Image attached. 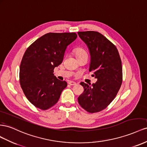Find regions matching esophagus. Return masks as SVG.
I'll return each instance as SVG.
<instances>
[{
    "label": "esophagus",
    "mask_w": 147,
    "mask_h": 147,
    "mask_svg": "<svg viewBox=\"0 0 147 147\" xmlns=\"http://www.w3.org/2000/svg\"><path fill=\"white\" fill-rule=\"evenodd\" d=\"M68 84H69L70 86H75V85H76V83L73 82V81H70V82H69Z\"/></svg>",
    "instance_id": "esophagus-1"
}]
</instances>
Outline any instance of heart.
Returning <instances> with one entry per match:
<instances>
[{
    "label": "heart",
    "instance_id": "obj_1",
    "mask_svg": "<svg viewBox=\"0 0 147 147\" xmlns=\"http://www.w3.org/2000/svg\"><path fill=\"white\" fill-rule=\"evenodd\" d=\"M74 53H75V55H76V57L80 56V55H83V54L87 53L85 50L81 47H77L76 49H74Z\"/></svg>",
    "mask_w": 147,
    "mask_h": 147
}]
</instances>
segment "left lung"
<instances>
[{
    "mask_svg": "<svg viewBox=\"0 0 147 147\" xmlns=\"http://www.w3.org/2000/svg\"><path fill=\"white\" fill-rule=\"evenodd\" d=\"M78 34L89 50V71L97 79L92 86L80 83L84 90L78 97V102L89 113L99 112L110 105L120 89L123 81L121 60L116 46L100 32L90 31Z\"/></svg>",
    "mask_w": 147,
    "mask_h": 147,
    "instance_id": "obj_1",
    "label": "left lung"
}]
</instances>
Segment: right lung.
Segmentation results:
<instances>
[{
	"mask_svg": "<svg viewBox=\"0 0 147 147\" xmlns=\"http://www.w3.org/2000/svg\"><path fill=\"white\" fill-rule=\"evenodd\" d=\"M75 32H49L26 49L20 67V83L33 105L46 110L55 105L67 86L58 79L53 69L63 60L67 46L77 38Z\"/></svg>",
	"mask_w": 147,
	"mask_h": 147,
	"instance_id": "add662e5",
	"label": "right lung"
}]
</instances>
